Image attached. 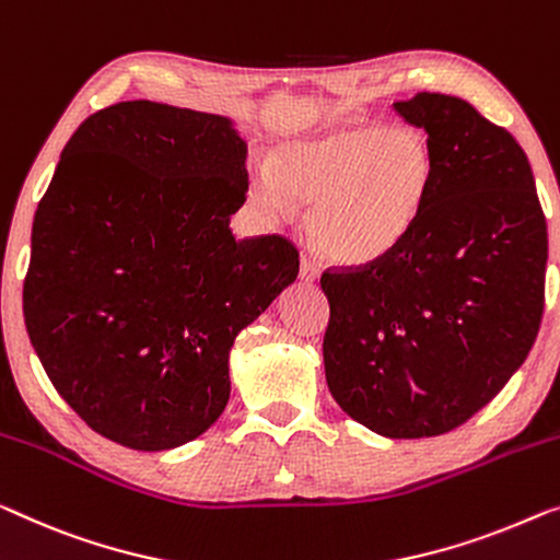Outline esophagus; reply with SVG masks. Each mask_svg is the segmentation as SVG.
<instances>
[{
  "mask_svg": "<svg viewBox=\"0 0 560 560\" xmlns=\"http://www.w3.org/2000/svg\"><path fill=\"white\" fill-rule=\"evenodd\" d=\"M299 279L302 281H316L319 279V266H316L312 258H306V256H302V264H299Z\"/></svg>",
  "mask_w": 560,
  "mask_h": 560,
  "instance_id": "esophagus-1",
  "label": "esophagus"
}]
</instances>
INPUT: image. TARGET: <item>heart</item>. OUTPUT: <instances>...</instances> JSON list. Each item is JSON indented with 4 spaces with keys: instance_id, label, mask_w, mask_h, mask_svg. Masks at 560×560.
<instances>
[{
    "instance_id": "1",
    "label": "heart",
    "mask_w": 560,
    "mask_h": 560,
    "mask_svg": "<svg viewBox=\"0 0 560 560\" xmlns=\"http://www.w3.org/2000/svg\"><path fill=\"white\" fill-rule=\"evenodd\" d=\"M435 161L422 132L377 125L341 128L281 150L254 178V200L271 221L312 206L316 248L347 266L395 252L420 219Z\"/></svg>"
}]
</instances>
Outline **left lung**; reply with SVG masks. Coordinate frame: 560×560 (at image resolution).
<instances>
[{"label": "left lung", "mask_w": 560, "mask_h": 560, "mask_svg": "<svg viewBox=\"0 0 560 560\" xmlns=\"http://www.w3.org/2000/svg\"><path fill=\"white\" fill-rule=\"evenodd\" d=\"M392 107L428 132L435 175L395 252L322 273L324 370L352 420L417 440L460 428L525 362L544 316L548 231L505 128L453 95Z\"/></svg>", "instance_id": "left-lung-1"}]
</instances>
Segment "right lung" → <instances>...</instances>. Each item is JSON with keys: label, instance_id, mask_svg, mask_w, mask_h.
<instances>
[{"label": "right lung", "instance_id": "right-lung-1", "mask_svg": "<svg viewBox=\"0 0 560 560\" xmlns=\"http://www.w3.org/2000/svg\"><path fill=\"white\" fill-rule=\"evenodd\" d=\"M246 190V143L221 115L130 100L67 140L22 308L49 382L97 435L155 453L226 410L233 339L299 273L289 238L231 233Z\"/></svg>", "mask_w": 560, "mask_h": 560}]
</instances>
